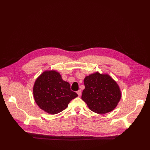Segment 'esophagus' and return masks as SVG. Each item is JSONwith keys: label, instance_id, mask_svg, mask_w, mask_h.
I'll use <instances>...</instances> for the list:
<instances>
[{"label": "esophagus", "instance_id": "esophagus-1", "mask_svg": "<svg viewBox=\"0 0 150 150\" xmlns=\"http://www.w3.org/2000/svg\"><path fill=\"white\" fill-rule=\"evenodd\" d=\"M76 93L78 94V95L79 96H81V94H82V91H81V90H79L78 91H76Z\"/></svg>", "mask_w": 150, "mask_h": 150}]
</instances>
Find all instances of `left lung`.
Segmentation results:
<instances>
[{"label":"left lung","instance_id":"8db88e82","mask_svg":"<svg viewBox=\"0 0 150 150\" xmlns=\"http://www.w3.org/2000/svg\"><path fill=\"white\" fill-rule=\"evenodd\" d=\"M83 82L81 98L91 111L105 114L115 109L122 94L119 85L110 76L97 72L87 76Z\"/></svg>","mask_w":150,"mask_h":150}]
</instances>
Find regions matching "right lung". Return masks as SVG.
<instances>
[{"mask_svg": "<svg viewBox=\"0 0 150 150\" xmlns=\"http://www.w3.org/2000/svg\"><path fill=\"white\" fill-rule=\"evenodd\" d=\"M69 82L63 81L56 71L42 72L35 80L33 96L39 108L45 112L54 115L65 110L69 102L78 96L71 90Z\"/></svg>", "mask_w": 150, "mask_h": 150, "instance_id": "1", "label": "right lung"}]
</instances>
